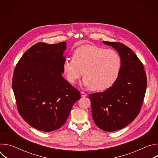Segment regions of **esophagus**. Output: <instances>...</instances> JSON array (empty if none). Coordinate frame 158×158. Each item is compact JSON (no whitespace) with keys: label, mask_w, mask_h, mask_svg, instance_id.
<instances>
[{"label":"esophagus","mask_w":158,"mask_h":158,"mask_svg":"<svg viewBox=\"0 0 158 158\" xmlns=\"http://www.w3.org/2000/svg\"><path fill=\"white\" fill-rule=\"evenodd\" d=\"M81 96H82V97H86V96H87V94H85V93H84V92H81Z\"/></svg>","instance_id":"1"}]
</instances>
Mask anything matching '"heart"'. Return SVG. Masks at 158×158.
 <instances>
[{
    "instance_id": "heart-1",
    "label": "heart",
    "mask_w": 158,
    "mask_h": 158,
    "mask_svg": "<svg viewBox=\"0 0 158 158\" xmlns=\"http://www.w3.org/2000/svg\"><path fill=\"white\" fill-rule=\"evenodd\" d=\"M73 58L65 59L62 65L64 73L71 83H75L83 74V85L101 91L112 86L118 78L121 60L114 50L86 44L74 51Z\"/></svg>"
}]
</instances>
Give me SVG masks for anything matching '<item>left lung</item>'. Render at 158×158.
I'll list each match as a JSON object with an SVG mask.
<instances>
[{
  "label": "left lung",
  "instance_id": "8db88e82",
  "mask_svg": "<svg viewBox=\"0 0 158 158\" xmlns=\"http://www.w3.org/2000/svg\"><path fill=\"white\" fill-rule=\"evenodd\" d=\"M119 53L121 67L118 79L102 93L90 94L92 116L102 130L112 132L125 127L139 114L147 86L143 64L120 42L103 41Z\"/></svg>",
  "mask_w": 158,
  "mask_h": 158
}]
</instances>
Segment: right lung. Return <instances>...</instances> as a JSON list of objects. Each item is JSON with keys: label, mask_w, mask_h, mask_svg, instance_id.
<instances>
[{"label": "right lung", "mask_w": 158, "mask_h": 158, "mask_svg": "<svg viewBox=\"0 0 158 158\" xmlns=\"http://www.w3.org/2000/svg\"><path fill=\"white\" fill-rule=\"evenodd\" d=\"M66 42H39L20 59L12 89L21 117L32 127L50 132L59 129L81 99L77 89L62 76Z\"/></svg>", "instance_id": "1"}]
</instances>
